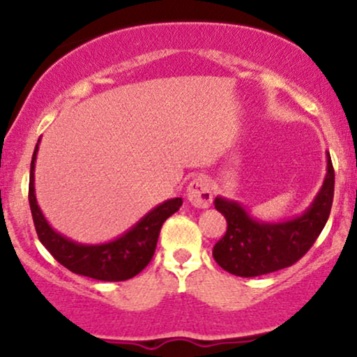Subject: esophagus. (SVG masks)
I'll use <instances>...</instances> for the list:
<instances>
[{
    "label": "esophagus",
    "instance_id": "1",
    "mask_svg": "<svg viewBox=\"0 0 357 357\" xmlns=\"http://www.w3.org/2000/svg\"><path fill=\"white\" fill-rule=\"evenodd\" d=\"M186 198L192 206L208 208L213 202V191L210 179L206 176H196L192 181L188 184Z\"/></svg>",
    "mask_w": 357,
    "mask_h": 357
}]
</instances>
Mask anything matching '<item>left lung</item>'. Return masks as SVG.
<instances>
[{"label":"left lung","mask_w":357,"mask_h":357,"mask_svg":"<svg viewBox=\"0 0 357 357\" xmlns=\"http://www.w3.org/2000/svg\"><path fill=\"white\" fill-rule=\"evenodd\" d=\"M334 167L327 155V174L312 204L297 218L282 223L257 221L240 203L218 196L215 208L227 218V233L213 247V258L227 272L258 277L296 264L309 252L331 215Z\"/></svg>","instance_id":"1"}]
</instances>
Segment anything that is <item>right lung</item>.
Wrapping results in <instances>:
<instances>
[{
    "label": "right lung",
    "mask_w": 357,
    "mask_h": 357,
    "mask_svg": "<svg viewBox=\"0 0 357 357\" xmlns=\"http://www.w3.org/2000/svg\"><path fill=\"white\" fill-rule=\"evenodd\" d=\"M38 144L35 147L30 167V199L35 230L43 247L59 264L73 273L104 282H122L142 272L154 255L162 223L174 215L183 204L181 198L167 199L151 210L141 221L119 238L102 245H82L56 233L45 220L35 196V161Z\"/></svg>",
    "instance_id": "add662e5"
}]
</instances>
